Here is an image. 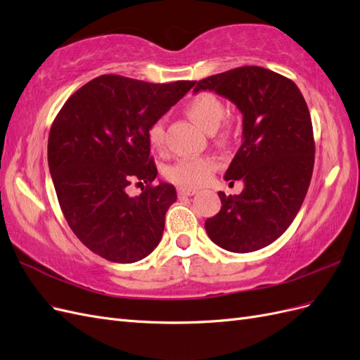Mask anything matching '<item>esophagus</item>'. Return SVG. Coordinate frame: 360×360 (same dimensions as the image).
Wrapping results in <instances>:
<instances>
[{"mask_svg":"<svg viewBox=\"0 0 360 360\" xmlns=\"http://www.w3.org/2000/svg\"><path fill=\"white\" fill-rule=\"evenodd\" d=\"M177 192H179L180 197H192V195H195L198 191L192 189V188H179Z\"/></svg>","mask_w":360,"mask_h":360,"instance_id":"obj_1","label":"esophagus"}]
</instances>
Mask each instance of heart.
<instances>
[{"label": "heart", "mask_w": 360, "mask_h": 360, "mask_svg": "<svg viewBox=\"0 0 360 360\" xmlns=\"http://www.w3.org/2000/svg\"><path fill=\"white\" fill-rule=\"evenodd\" d=\"M184 112L205 132H214L225 117V106L219 97L212 93L193 96L184 106ZM148 143L155 150L165 144V126L156 122L148 129ZM217 169V160L210 156L183 158L165 168V177L183 188H195L209 180Z\"/></svg>", "instance_id": "heart-1"}]
</instances>
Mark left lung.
I'll return each instance as SVG.
<instances>
[{"label": "left lung", "instance_id": "obj_1", "mask_svg": "<svg viewBox=\"0 0 360 360\" xmlns=\"http://www.w3.org/2000/svg\"><path fill=\"white\" fill-rule=\"evenodd\" d=\"M201 90L231 101L243 117V143L225 180L245 188L217 193L221 212L205 221V231L230 252H254L285 233L308 192L315 156L308 105L291 79L258 66L209 76L193 93Z\"/></svg>", "mask_w": 360, "mask_h": 360}]
</instances>
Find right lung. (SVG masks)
Masks as SVG:
<instances>
[{
  "instance_id": "right-lung-1",
  "label": "right lung",
  "mask_w": 360,
  "mask_h": 360,
  "mask_svg": "<svg viewBox=\"0 0 360 360\" xmlns=\"http://www.w3.org/2000/svg\"><path fill=\"white\" fill-rule=\"evenodd\" d=\"M193 85L102 75L75 91L53 120L51 177L69 226L94 254L129 264L159 245L177 192L165 181L151 184L158 168L147 134ZM132 181L146 183L138 198L125 192Z\"/></svg>"
}]
</instances>
